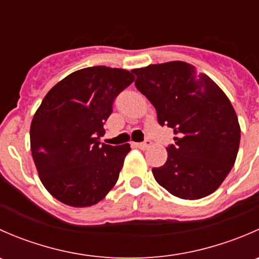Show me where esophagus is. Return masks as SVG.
<instances>
[{
	"mask_svg": "<svg viewBox=\"0 0 259 259\" xmlns=\"http://www.w3.org/2000/svg\"><path fill=\"white\" fill-rule=\"evenodd\" d=\"M150 144H151L150 140H144V142H142V143H137L135 146L139 149H142V150H145L146 148H149V146H150Z\"/></svg>",
	"mask_w": 259,
	"mask_h": 259,
	"instance_id": "34e87169",
	"label": "esophagus"
}]
</instances>
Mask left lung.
Returning a JSON list of instances; mask_svg holds the SVG:
<instances>
[{"label": "left lung", "instance_id": "obj_1", "mask_svg": "<svg viewBox=\"0 0 259 259\" xmlns=\"http://www.w3.org/2000/svg\"><path fill=\"white\" fill-rule=\"evenodd\" d=\"M135 86L155 108L158 122L174 130L168 159L153 168L156 182L182 199H200L223 183L241 140L238 117L222 89L183 61L133 70Z\"/></svg>", "mask_w": 259, "mask_h": 259}]
</instances>
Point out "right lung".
Returning <instances> with one entry per match:
<instances>
[{"label":"right lung","mask_w":259,"mask_h":259,"mask_svg":"<svg viewBox=\"0 0 259 259\" xmlns=\"http://www.w3.org/2000/svg\"><path fill=\"white\" fill-rule=\"evenodd\" d=\"M134 81L127 70L93 66L57 82L33 115L32 158L44 187L71 207L105 198L119 178L130 145L99 142L116 96Z\"/></svg>","instance_id":"obj_1"}]
</instances>
